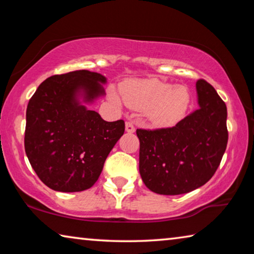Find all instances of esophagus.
<instances>
[{
	"mask_svg": "<svg viewBox=\"0 0 254 254\" xmlns=\"http://www.w3.org/2000/svg\"><path fill=\"white\" fill-rule=\"evenodd\" d=\"M126 131L127 133H133L135 131V127H134V126H133L132 122H127L126 123Z\"/></svg>",
	"mask_w": 254,
	"mask_h": 254,
	"instance_id": "obj_1",
	"label": "esophagus"
}]
</instances>
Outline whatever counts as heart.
<instances>
[{
  "instance_id": "heart-1",
  "label": "heart",
  "mask_w": 254,
  "mask_h": 254,
  "mask_svg": "<svg viewBox=\"0 0 254 254\" xmlns=\"http://www.w3.org/2000/svg\"><path fill=\"white\" fill-rule=\"evenodd\" d=\"M120 92L128 107L147 110L148 118L159 126L170 124L182 117L190 100L185 86H173L156 78L127 81L121 86ZM110 97L114 104L121 105L118 94L111 92Z\"/></svg>"
}]
</instances>
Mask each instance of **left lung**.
<instances>
[{
	"mask_svg": "<svg viewBox=\"0 0 254 254\" xmlns=\"http://www.w3.org/2000/svg\"><path fill=\"white\" fill-rule=\"evenodd\" d=\"M198 109L175 127L137 128L139 170L150 190L180 195L203 186L213 177L225 152L227 110L212 85L196 83Z\"/></svg>",
	"mask_w": 254,
	"mask_h": 254,
	"instance_id": "left-lung-1",
	"label": "left lung"
}]
</instances>
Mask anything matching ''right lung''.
Segmentation results:
<instances>
[{
    "instance_id": "right-lung-1",
    "label": "right lung",
    "mask_w": 254,
    "mask_h": 254,
    "mask_svg": "<svg viewBox=\"0 0 254 254\" xmlns=\"http://www.w3.org/2000/svg\"><path fill=\"white\" fill-rule=\"evenodd\" d=\"M105 83L98 72L75 70L47 78L30 98L25 153L38 177L54 190L91 188L123 135V120L106 122L83 104L104 95Z\"/></svg>"
}]
</instances>
